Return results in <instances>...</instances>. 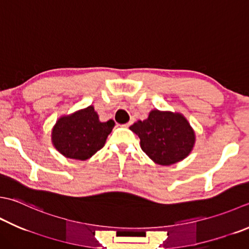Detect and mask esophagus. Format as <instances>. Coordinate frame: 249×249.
<instances>
[{"mask_svg": "<svg viewBox=\"0 0 249 249\" xmlns=\"http://www.w3.org/2000/svg\"><path fill=\"white\" fill-rule=\"evenodd\" d=\"M134 123V119H131L129 122H128V123H126L124 126H125V127H129V126L131 125V124H133Z\"/></svg>", "mask_w": 249, "mask_h": 249, "instance_id": "1", "label": "esophagus"}]
</instances>
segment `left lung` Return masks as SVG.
Instances as JSON below:
<instances>
[{"instance_id": "8db88e82", "label": "left lung", "mask_w": 249, "mask_h": 249, "mask_svg": "<svg viewBox=\"0 0 249 249\" xmlns=\"http://www.w3.org/2000/svg\"><path fill=\"white\" fill-rule=\"evenodd\" d=\"M129 129L139 137L143 152L163 166L186 159L196 144V131L179 112L151 110L147 119Z\"/></svg>"}]
</instances>
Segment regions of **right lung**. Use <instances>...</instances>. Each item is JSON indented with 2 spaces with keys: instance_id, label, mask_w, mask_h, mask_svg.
I'll return each instance as SVG.
<instances>
[{
  "instance_id": "add662e5",
  "label": "right lung",
  "mask_w": 249,
  "mask_h": 249,
  "mask_svg": "<svg viewBox=\"0 0 249 249\" xmlns=\"http://www.w3.org/2000/svg\"><path fill=\"white\" fill-rule=\"evenodd\" d=\"M112 120L100 122L94 106L62 115L52 129V142L67 159L86 160L99 151L113 129Z\"/></svg>"
}]
</instances>
